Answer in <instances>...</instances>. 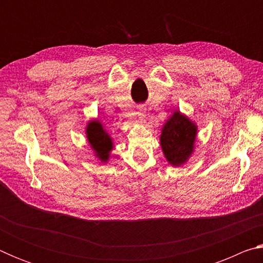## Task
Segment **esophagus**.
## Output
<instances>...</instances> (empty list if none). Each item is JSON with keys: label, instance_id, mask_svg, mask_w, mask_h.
<instances>
[{"label": "esophagus", "instance_id": "1", "mask_svg": "<svg viewBox=\"0 0 263 263\" xmlns=\"http://www.w3.org/2000/svg\"><path fill=\"white\" fill-rule=\"evenodd\" d=\"M137 115H138V118H139V121H144L145 117H146V114H145L144 109H139V111H138Z\"/></svg>", "mask_w": 263, "mask_h": 263}]
</instances>
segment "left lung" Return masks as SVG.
Returning a JSON list of instances; mask_svg holds the SVG:
<instances>
[{"instance_id": "obj_1", "label": "left lung", "mask_w": 263, "mask_h": 263, "mask_svg": "<svg viewBox=\"0 0 263 263\" xmlns=\"http://www.w3.org/2000/svg\"><path fill=\"white\" fill-rule=\"evenodd\" d=\"M197 125L184 114L174 111L161 130L160 145L169 164L180 167L188 161L195 149Z\"/></svg>"}]
</instances>
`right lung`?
I'll return each mask as SVG.
<instances>
[{
    "instance_id": "right-lung-1",
    "label": "right lung",
    "mask_w": 263,
    "mask_h": 263,
    "mask_svg": "<svg viewBox=\"0 0 263 263\" xmlns=\"http://www.w3.org/2000/svg\"><path fill=\"white\" fill-rule=\"evenodd\" d=\"M86 135L89 145L94 151L95 157L101 162L106 163L110 158V152L114 148L112 138L105 130L99 119L89 121L86 127Z\"/></svg>"
}]
</instances>
